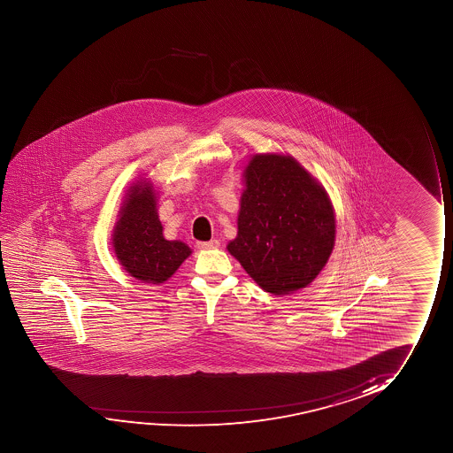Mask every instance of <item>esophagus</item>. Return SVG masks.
<instances>
[{
    "label": "esophagus",
    "mask_w": 453,
    "mask_h": 453,
    "mask_svg": "<svg viewBox=\"0 0 453 453\" xmlns=\"http://www.w3.org/2000/svg\"><path fill=\"white\" fill-rule=\"evenodd\" d=\"M219 246L218 240H211V242H199V249H217Z\"/></svg>",
    "instance_id": "1"
}]
</instances>
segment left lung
Instances as JSON below:
<instances>
[{
  "label": "left lung",
  "instance_id": "8db88e82",
  "mask_svg": "<svg viewBox=\"0 0 453 453\" xmlns=\"http://www.w3.org/2000/svg\"><path fill=\"white\" fill-rule=\"evenodd\" d=\"M242 176L238 235L227 250L273 296L306 288L334 248L328 193L291 156L255 155Z\"/></svg>",
  "mask_w": 453,
  "mask_h": 453
}]
</instances>
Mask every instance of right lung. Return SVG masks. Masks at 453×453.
Wrapping results in <instances>:
<instances>
[{
	"label": "right lung",
	"mask_w": 453,
	"mask_h": 453,
	"mask_svg": "<svg viewBox=\"0 0 453 453\" xmlns=\"http://www.w3.org/2000/svg\"><path fill=\"white\" fill-rule=\"evenodd\" d=\"M112 248L131 277L151 285L167 281L192 254L186 242H168L162 235L153 186L145 180L142 186L137 180L127 193L112 232Z\"/></svg>",
	"instance_id": "right-lung-1"
}]
</instances>
